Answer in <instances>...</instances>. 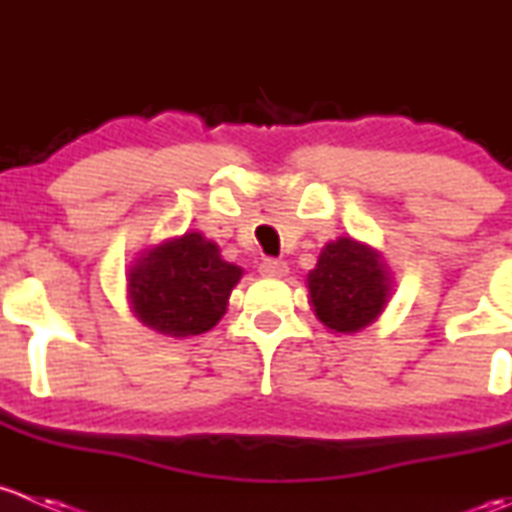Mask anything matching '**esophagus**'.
<instances>
[{"label": "esophagus", "mask_w": 512, "mask_h": 512, "mask_svg": "<svg viewBox=\"0 0 512 512\" xmlns=\"http://www.w3.org/2000/svg\"><path fill=\"white\" fill-rule=\"evenodd\" d=\"M258 271H261V276H268V278H283L288 276V263L278 261V258H266V261H261Z\"/></svg>", "instance_id": "esophagus-1"}]
</instances>
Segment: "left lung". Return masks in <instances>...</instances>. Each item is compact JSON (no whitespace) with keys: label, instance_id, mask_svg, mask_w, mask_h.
Returning a JSON list of instances; mask_svg holds the SVG:
<instances>
[{"label":"left lung","instance_id":"1","mask_svg":"<svg viewBox=\"0 0 512 512\" xmlns=\"http://www.w3.org/2000/svg\"><path fill=\"white\" fill-rule=\"evenodd\" d=\"M306 283L313 313L336 333H358L371 326L393 291V276L383 256L351 236L323 246Z\"/></svg>","mask_w":512,"mask_h":512}]
</instances>
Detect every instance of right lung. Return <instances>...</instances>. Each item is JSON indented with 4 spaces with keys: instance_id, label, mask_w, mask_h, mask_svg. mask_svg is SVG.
Wrapping results in <instances>:
<instances>
[{
    "instance_id": "add662e5",
    "label": "right lung",
    "mask_w": 512,
    "mask_h": 512,
    "mask_svg": "<svg viewBox=\"0 0 512 512\" xmlns=\"http://www.w3.org/2000/svg\"><path fill=\"white\" fill-rule=\"evenodd\" d=\"M241 276L244 268L224 261L214 241L191 231L141 251L126 273V296L151 331L199 336L221 321Z\"/></svg>"
}]
</instances>
